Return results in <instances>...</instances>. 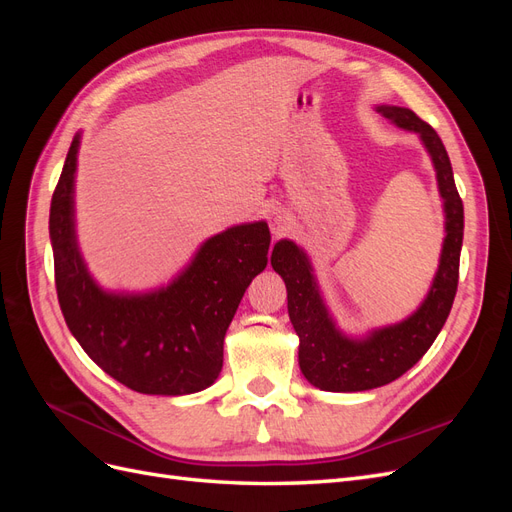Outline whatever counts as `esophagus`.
I'll return each instance as SVG.
<instances>
[{"label":"esophagus","instance_id":"1","mask_svg":"<svg viewBox=\"0 0 512 512\" xmlns=\"http://www.w3.org/2000/svg\"><path fill=\"white\" fill-rule=\"evenodd\" d=\"M269 228L275 237H282L290 230V213L282 207H275L269 211Z\"/></svg>","mask_w":512,"mask_h":512}]
</instances>
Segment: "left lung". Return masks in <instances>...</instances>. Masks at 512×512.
Returning <instances> with one entry per match:
<instances>
[{
    "mask_svg": "<svg viewBox=\"0 0 512 512\" xmlns=\"http://www.w3.org/2000/svg\"><path fill=\"white\" fill-rule=\"evenodd\" d=\"M378 111L399 128L418 132L436 166L438 188L444 198L446 239L436 280L425 303L395 324L374 331L363 342H352L335 329L314 280L312 267L292 241L275 243L271 254L273 269L284 277L288 290V316L299 335V365L303 376L320 391L354 393L384 386L421 359L436 342L451 314L459 282V254L463 241V203L457 192L451 160L438 132L410 108L378 106Z\"/></svg>",
    "mask_w": 512,
    "mask_h": 512,
    "instance_id": "left-lung-1",
    "label": "left lung"
}]
</instances>
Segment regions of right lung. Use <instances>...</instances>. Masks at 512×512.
Returning <instances> with one entry per match:
<instances>
[{
    "label": "right lung",
    "instance_id": "right-lung-1",
    "mask_svg": "<svg viewBox=\"0 0 512 512\" xmlns=\"http://www.w3.org/2000/svg\"><path fill=\"white\" fill-rule=\"evenodd\" d=\"M74 136L51 200V243L61 314L76 342L108 376L145 395H188L222 371L224 335L245 288L267 267L265 222L211 237L183 275L158 292L121 297L91 280L74 239Z\"/></svg>",
    "mask_w": 512,
    "mask_h": 512
}]
</instances>
